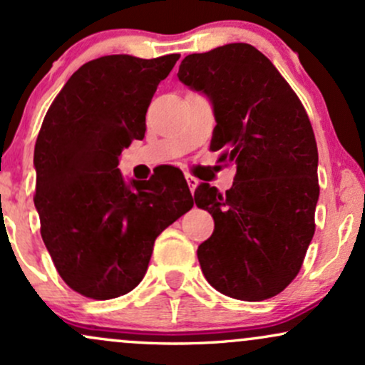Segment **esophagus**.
<instances>
[{
	"instance_id": "obj_1",
	"label": "esophagus",
	"mask_w": 365,
	"mask_h": 365,
	"mask_svg": "<svg viewBox=\"0 0 365 365\" xmlns=\"http://www.w3.org/2000/svg\"><path fill=\"white\" fill-rule=\"evenodd\" d=\"M185 180H187L188 188H190V192H194L197 185H199V180H197L195 177H192V175H185Z\"/></svg>"
}]
</instances>
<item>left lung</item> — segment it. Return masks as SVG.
Segmentation results:
<instances>
[{"instance_id":"left-lung-1","label":"left lung","mask_w":365,"mask_h":365,"mask_svg":"<svg viewBox=\"0 0 365 365\" xmlns=\"http://www.w3.org/2000/svg\"><path fill=\"white\" fill-rule=\"evenodd\" d=\"M180 82L209 99L211 149L237 165L226 194L200 183L195 204L215 217L197 249L206 279L247 302L283 292L302 267L319 199L317 145L302 103L254 46L232 43L188 54Z\"/></svg>"}]
</instances>
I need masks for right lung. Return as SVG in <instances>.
<instances>
[{
    "instance_id": "obj_1",
    "label": "right lung",
    "mask_w": 365,
    "mask_h": 365,
    "mask_svg": "<svg viewBox=\"0 0 365 365\" xmlns=\"http://www.w3.org/2000/svg\"><path fill=\"white\" fill-rule=\"evenodd\" d=\"M180 54H110L75 72L34 149L41 235L63 282L96 300L125 295L148 271L154 240L194 206L182 171L125 180L120 154L145 133V113Z\"/></svg>"
}]
</instances>
